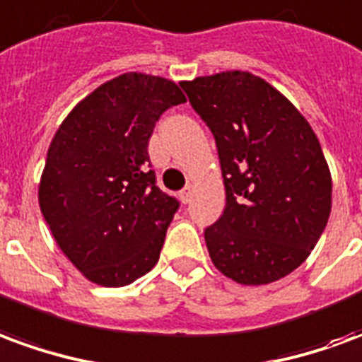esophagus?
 Instances as JSON below:
<instances>
[{
  "label": "esophagus",
  "instance_id": "1",
  "mask_svg": "<svg viewBox=\"0 0 362 362\" xmlns=\"http://www.w3.org/2000/svg\"><path fill=\"white\" fill-rule=\"evenodd\" d=\"M192 194H194V188H192V186H186V188L182 189V192H180L182 204H188L189 199H192Z\"/></svg>",
  "mask_w": 362,
  "mask_h": 362
}]
</instances>
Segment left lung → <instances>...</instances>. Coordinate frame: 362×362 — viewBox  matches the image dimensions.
Instances as JSON below:
<instances>
[{"label":"left lung","instance_id":"8db88e82","mask_svg":"<svg viewBox=\"0 0 362 362\" xmlns=\"http://www.w3.org/2000/svg\"><path fill=\"white\" fill-rule=\"evenodd\" d=\"M180 85L215 137L227 194L225 211L204 233L211 262L240 285L295 272L332 211V174L310 124L248 71Z\"/></svg>","mask_w":362,"mask_h":362}]
</instances>
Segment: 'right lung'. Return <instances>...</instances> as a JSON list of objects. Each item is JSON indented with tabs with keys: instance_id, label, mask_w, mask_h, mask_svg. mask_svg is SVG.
Instances as JSON below:
<instances>
[{
	"instance_id": "1",
	"label": "right lung",
	"mask_w": 362,
	"mask_h": 362,
	"mask_svg": "<svg viewBox=\"0 0 362 362\" xmlns=\"http://www.w3.org/2000/svg\"><path fill=\"white\" fill-rule=\"evenodd\" d=\"M186 103L165 77L124 74L75 106L54 135L38 202L56 243L89 281L124 287L160 256L178 199L149 170V139Z\"/></svg>"
}]
</instances>
